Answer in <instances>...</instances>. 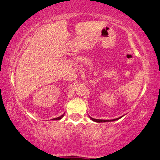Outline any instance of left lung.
Instances as JSON below:
<instances>
[{
  "label": "left lung",
  "instance_id": "obj_1",
  "mask_svg": "<svg viewBox=\"0 0 160 160\" xmlns=\"http://www.w3.org/2000/svg\"><path fill=\"white\" fill-rule=\"evenodd\" d=\"M91 120H92L93 121H95L97 122V123H103V122H109V121H116V120L119 119V118H116V119H113V120H99V119H95V118H90Z\"/></svg>",
  "mask_w": 160,
  "mask_h": 160
}]
</instances>
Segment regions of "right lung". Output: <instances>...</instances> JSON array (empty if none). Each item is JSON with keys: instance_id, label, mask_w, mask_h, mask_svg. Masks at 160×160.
I'll use <instances>...</instances> for the list:
<instances>
[{"instance_id": "add662e5", "label": "right lung", "mask_w": 160, "mask_h": 160, "mask_svg": "<svg viewBox=\"0 0 160 160\" xmlns=\"http://www.w3.org/2000/svg\"><path fill=\"white\" fill-rule=\"evenodd\" d=\"M63 116H64V115H62V116H60V117H59V118H54V120H60V119H61V118H62V117H63Z\"/></svg>"}]
</instances>
